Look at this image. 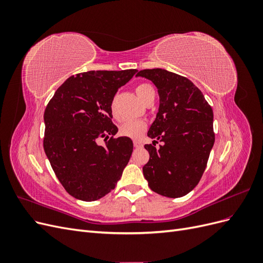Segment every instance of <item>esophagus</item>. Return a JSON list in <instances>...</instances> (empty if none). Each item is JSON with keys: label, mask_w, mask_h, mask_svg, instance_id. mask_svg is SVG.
<instances>
[{"label": "esophagus", "mask_w": 263, "mask_h": 263, "mask_svg": "<svg viewBox=\"0 0 263 263\" xmlns=\"http://www.w3.org/2000/svg\"><path fill=\"white\" fill-rule=\"evenodd\" d=\"M134 146L136 147V148H140V147H142L141 141H139V140H134Z\"/></svg>", "instance_id": "34e87169"}]
</instances>
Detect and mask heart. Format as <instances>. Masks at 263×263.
Segmentation results:
<instances>
[{
	"instance_id": "b5f03b06",
	"label": "heart",
	"mask_w": 263,
	"mask_h": 263,
	"mask_svg": "<svg viewBox=\"0 0 263 263\" xmlns=\"http://www.w3.org/2000/svg\"><path fill=\"white\" fill-rule=\"evenodd\" d=\"M136 93L138 97L142 100L146 101L151 94L155 93V89L153 85L149 83H141L136 86ZM115 104L114 102L112 103V109L114 113ZM146 129V123L144 121H134V119H128L125 121L121 126H119V134L122 136L129 137V138H138L140 135L145 132Z\"/></svg>"
}]
</instances>
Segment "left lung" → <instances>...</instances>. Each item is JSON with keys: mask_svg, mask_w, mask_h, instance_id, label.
I'll list each match as a JSON object with an SVG mask.
<instances>
[{"mask_svg": "<svg viewBox=\"0 0 263 263\" xmlns=\"http://www.w3.org/2000/svg\"><path fill=\"white\" fill-rule=\"evenodd\" d=\"M137 77L146 78L158 89L160 104L145 145L149 161L142 172L154 192L181 197L200 182L214 146L213 109L203 93L187 78L164 69H145ZM158 141L163 146L157 149Z\"/></svg>", "mask_w": 263, "mask_h": 263, "instance_id": "8db88e82", "label": "left lung"}]
</instances>
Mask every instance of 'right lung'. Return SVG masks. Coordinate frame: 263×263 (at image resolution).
<instances>
[{
  "instance_id": "obj_1",
  "label": "right lung",
  "mask_w": 263,
  "mask_h": 263,
  "mask_svg": "<svg viewBox=\"0 0 263 263\" xmlns=\"http://www.w3.org/2000/svg\"><path fill=\"white\" fill-rule=\"evenodd\" d=\"M136 72L87 71L70 77L45 109L46 156L62 186L78 200L105 196L129 161L133 141L114 137L118 128L112 122V103L117 90ZM100 138H105V146L97 144Z\"/></svg>"
}]
</instances>
